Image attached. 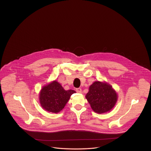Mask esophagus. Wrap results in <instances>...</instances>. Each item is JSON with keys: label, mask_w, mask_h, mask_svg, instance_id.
<instances>
[{"label": "esophagus", "mask_w": 151, "mask_h": 151, "mask_svg": "<svg viewBox=\"0 0 151 151\" xmlns=\"http://www.w3.org/2000/svg\"><path fill=\"white\" fill-rule=\"evenodd\" d=\"M76 92H78V93H81L82 92V90H81V89L80 88H76Z\"/></svg>", "instance_id": "obj_1"}]
</instances>
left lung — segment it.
<instances>
[{"mask_svg":"<svg viewBox=\"0 0 151 151\" xmlns=\"http://www.w3.org/2000/svg\"><path fill=\"white\" fill-rule=\"evenodd\" d=\"M86 99L94 112L102 114L109 111L117 101V94L107 83L95 81L89 88Z\"/></svg>","mask_w":151,"mask_h":151,"instance_id":"left-lung-1","label":"left lung"}]
</instances>
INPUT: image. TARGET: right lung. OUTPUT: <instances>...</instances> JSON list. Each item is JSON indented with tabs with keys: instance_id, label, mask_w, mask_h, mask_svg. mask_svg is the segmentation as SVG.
Returning a JSON list of instances; mask_svg holds the SVG:
<instances>
[{
	"instance_id": "1",
	"label": "right lung",
	"mask_w": 151,
	"mask_h": 151,
	"mask_svg": "<svg viewBox=\"0 0 151 151\" xmlns=\"http://www.w3.org/2000/svg\"><path fill=\"white\" fill-rule=\"evenodd\" d=\"M75 92L71 89L65 91L58 82L54 81L43 87L40 94V104L45 110L57 113L64 108L71 96Z\"/></svg>"
}]
</instances>
